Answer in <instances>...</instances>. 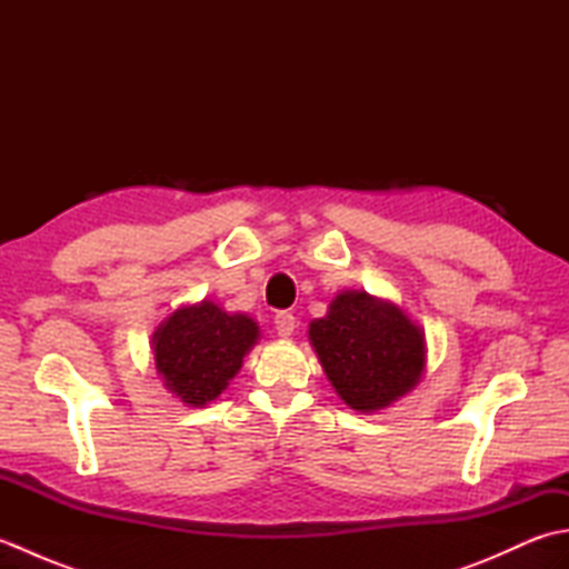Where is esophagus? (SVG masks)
Instances as JSON below:
<instances>
[{
    "mask_svg": "<svg viewBox=\"0 0 569 569\" xmlns=\"http://www.w3.org/2000/svg\"><path fill=\"white\" fill-rule=\"evenodd\" d=\"M273 325H276L278 337H291L293 330H296V316H293V312H288V310H281L273 318Z\"/></svg>",
    "mask_w": 569,
    "mask_h": 569,
    "instance_id": "1",
    "label": "esophagus"
}]
</instances>
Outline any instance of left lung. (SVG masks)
Returning a JSON list of instances; mask_svg holds the SVG:
<instances>
[{
  "label": "left lung",
  "instance_id": "8db88e82",
  "mask_svg": "<svg viewBox=\"0 0 569 569\" xmlns=\"http://www.w3.org/2000/svg\"><path fill=\"white\" fill-rule=\"evenodd\" d=\"M308 337L337 396L361 413L413 391L426 371V335L391 300L367 291L337 296Z\"/></svg>",
  "mask_w": 569,
  "mask_h": 569
}]
</instances>
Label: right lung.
Masks as SVG:
<instances>
[{
    "label": "right lung",
    "mask_w": 569,
    "mask_h": 569,
    "mask_svg": "<svg viewBox=\"0 0 569 569\" xmlns=\"http://www.w3.org/2000/svg\"><path fill=\"white\" fill-rule=\"evenodd\" d=\"M259 340V325L244 312H227L212 300L178 308L151 337L156 371L180 401L202 408L237 377Z\"/></svg>",
    "instance_id": "1"
}]
</instances>
